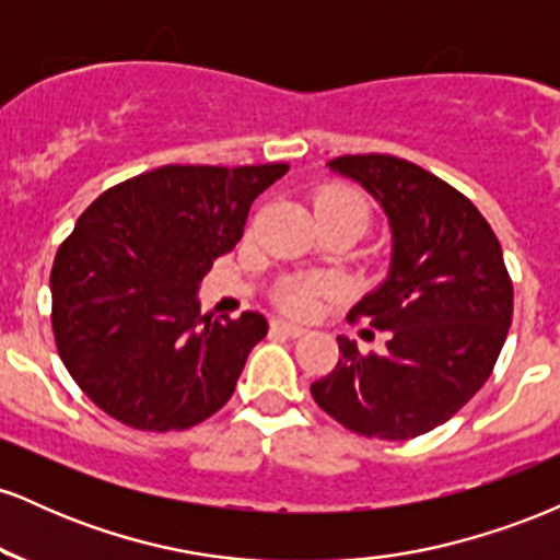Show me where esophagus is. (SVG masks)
<instances>
[{"label": "esophagus", "instance_id": "1", "mask_svg": "<svg viewBox=\"0 0 560 560\" xmlns=\"http://www.w3.org/2000/svg\"><path fill=\"white\" fill-rule=\"evenodd\" d=\"M273 331H281V334H287V337H302V334H305L307 329L305 326H300V324H294V320H287V318H273Z\"/></svg>", "mask_w": 560, "mask_h": 560}]
</instances>
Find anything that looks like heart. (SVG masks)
Segmentation results:
<instances>
[{
	"mask_svg": "<svg viewBox=\"0 0 560 560\" xmlns=\"http://www.w3.org/2000/svg\"><path fill=\"white\" fill-rule=\"evenodd\" d=\"M316 210H334V213H347L361 218L363 226L369 223V205L358 191L347 189V186H326L324 191L316 197ZM318 284L313 281H289L279 289L276 300L292 313H307L316 305L318 298Z\"/></svg>",
	"mask_w": 560,
	"mask_h": 560,
	"instance_id": "obj_1",
	"label": "heart"
}]
</instances>
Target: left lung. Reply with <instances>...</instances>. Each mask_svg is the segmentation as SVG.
<instances>
[{"label": "left lung", "instance_id": "left-lung-1", "mask_svg": "<svg viewBox=\"0 0 560 560\" xmlns=\"http://www.w3.org/2000/svg\"><path fill=\"white\" fill-rule=\"evenodd\" d=\"M331 173L361 184L389 221V271L352 307L387 331L382 355L337 337L339 361L311 384L350 432L410 440L453 419L492 374L513 287L490 223L453 186L392 155H345Z\"/></svg>", "mask_w": 560, "mask_h": 560}]
</instances>
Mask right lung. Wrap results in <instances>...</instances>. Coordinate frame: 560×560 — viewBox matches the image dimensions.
Listing matches in <instances>:
<instances>
[{
	"mask_svg": "<svg viewBox=\"0 0 560 560\" xmlns=\"http://www.w3.org/2000/svg\"><path fill=\"white\" fill-rule=\"evenodd\" d=\"M287 171L165 165L107 189L75 221L49 279L52 329L70 376L115 421L189 429L234 395L268 320L202 316L199 281Z\"/></svg>",
	"mask_w": 560,
	"mask_h": 560,
	"instance_id": "obj_1",
	"label": "right lung"
}]
</instances>
